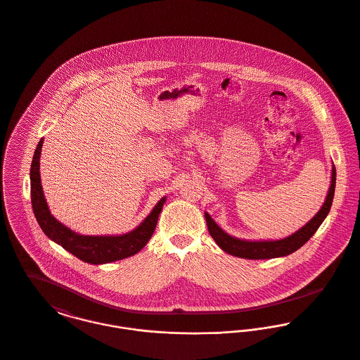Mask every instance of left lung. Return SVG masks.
I'll list each match as a JSON object with an SVG mask.
<instances>
[{"instance_id": "8db88e82", "label": "left lung", "mask_w": 360, "mask_h": 360, "mask_svg": "<svg viewBox=\"0 0 360 360\" xmlns=\"http://www.w3.org/2000/svg\"><path fill=\"white\" fill-rule=\"evenodd\" d=\"M334 191H335V167H333L331 172V185L328 189V195L319 212L300 231H297L294 235L285 238V239L274 240V241H247V240L235 239L229 235H226L215 222L214 219L205 212V221L208 226V232L211 238L215 240V243L228 254L240 257V258H248V259H269L276 257L288 255L298 248H301L308 240L311 239L315 232L319 229L321 222L327 217L333 199H334Z\"/></svg>"}]
</instances>
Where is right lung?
<instances>
[{
  "label": "right lung",
  "mask_w": 360,
  "mask_h": 360,
  "mask_svg": "<svg viewBox=\"0 0 360 360\" xmlns=\"http://www.w3.org/2000/svg\"><path fill=\"white\" fill-rule=\"evenodd\" d=\"M42 139L34 152L32 168H30V184H32V205L36 219L42 232L65 250L72 252L81 261L99 265L122 258H128L141 251L149 239L152 238L159 214L161 212L165 198L156 204L148 218L132 232L121 236H84L75 233L69 228L58 222L49 212L46 201L44 199L40 179V155Z\"/></svg>",
  "instance_id": "right-lung-1"
}]
</instances>
